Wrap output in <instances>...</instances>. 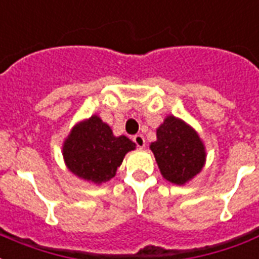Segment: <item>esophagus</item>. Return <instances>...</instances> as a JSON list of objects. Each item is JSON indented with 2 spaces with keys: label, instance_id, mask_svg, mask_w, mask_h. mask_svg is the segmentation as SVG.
I'll return each mask as SVG.
<instances>
[{
  "label": "esophagus",
  "instance_id": "1",
  "mask_svg": "<svg viewBox=\"0 0 259 259\" xmlns=\"http://www.w3.org/2000/svg\"><path fill=\"white\" fill-rule=\"evenodd\" d=\"M132 141H134V143L137 145V147H139V149H143L146 145L145 142V138H143V135H141V134H137V135H134L132 137Z\"/></svg>",
  "mask_w": 259,
  "mask_h": 259
}]
</instances>
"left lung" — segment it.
<instances>
[{
	"mask_svg": "<svg viewBox=\"0 0 259 259\" xmlns=\"http://www.w3.org/2000/svg\"><path fill=\"white\" fill-rule=\"evenodd\" d=\"M161 174L168 182L184 184L205 164V147L194 130L180 118L169 116L157 130V142L150 145Z\"/></svg>",
	"mask_w": 259,
	"mask_h": 259,
	"instance_id": "obj_1",
	"label": "left lung"
}]
</instances>
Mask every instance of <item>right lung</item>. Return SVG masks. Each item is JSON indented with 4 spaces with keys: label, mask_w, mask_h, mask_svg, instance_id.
<instances>
[{
    "label": "right lung",
    "mask_w": 259,
    "mask_h": 259,
    "mask_svg": "<svg viewBox=\"0 0 259 259\" xmlns=\"http://www.w3.org/2000/svg\"><path fill=\"white\" fill-rule=\"evenodd\" d=\"M135 149L127 137H114L98 116L77 124L64 143L65 164L72 174L87 182H106L116 175L124 155Z\"/></svg>",
    "instance_id": "1"
}]
</instances>
